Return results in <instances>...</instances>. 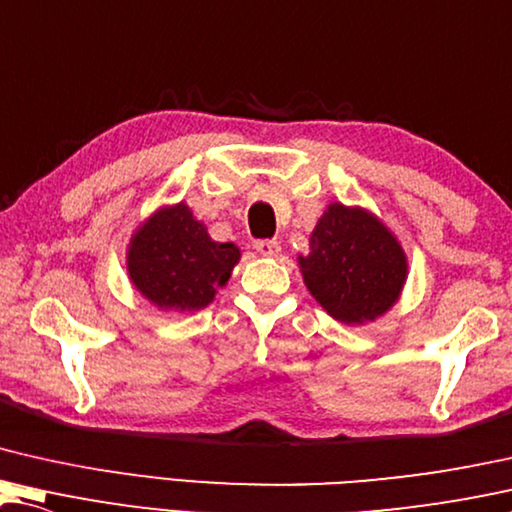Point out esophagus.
Returning <instances> with one entry per match:
<instances>
[{"label":"esophagus","mask_w":512,"mask_h":512,"mask_svg":"<svg viewBox=\"0 0 512 512\" xmlns=\"http://www.w3.org/2000/svg\"><path fill=\"white\" fill-rule=\"evenodd\" d=\"M254 249H256L261 256H277L279 251H281L277 240H256V242H254Z\"/></svg>","instance_id":"34e87169"}]
</instances>
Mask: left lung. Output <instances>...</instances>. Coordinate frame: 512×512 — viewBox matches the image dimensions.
Here are the masks:
<instances>
[{
  "instance_id": "obj_1",
  "label": "left lung",
  "mask_w": 512,
  "mask_h": 512,
  "mask_svg": "<svg viewBox=\"0 0 512 512\" xmlns=\"http://www.w3.org/2000/svg\"><path fill=\"white\" fill-rule=\"evenodd\" d=\"M300 256L311 295L344 323L374 321L392 307L406 279V258L381 221L362 210L330 205Z\"/></svg>"
}]
</instances>
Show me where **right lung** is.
Wrapping results in <instances>:
<instances>
[{"mask_svg":"<svg viewBox=\"0 0 512 512\" xmlns=\"http://www.w3.org/2000/svg\"><path fill=\"white\" fill-rule=\"evenodd\" d=\"M240 249L214 242L184 203L161 210L133 235L129 274L161 309H201L231 279Z\"/></svg>","mask_w":512,"mask_h":512,"instance_id":"1","label":"right lung"}]
</instances>
